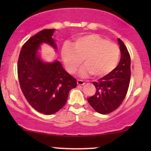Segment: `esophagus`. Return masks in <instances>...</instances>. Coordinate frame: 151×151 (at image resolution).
<instances>
[{"label":"esophagus","mask_w":151,"mask_h":151,"mask_svg":"<svg viewBox=\"0 0 151 151\" xmlns=\"http://www.w3.org/2000/svg\"><path fill=\"white\" fill-rule=\"evenodd\" d=\"M77 84H78V85H84V84H85V82H84V81H83V80H78Z\"/></svg>","instance_id":"obj_1"}]
</instances>
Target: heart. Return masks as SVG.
Segmentation results:
<instances>
[{
	"label": "heart",
	"instance_id": "obj_1",
	"mask_svg": "<svg viewBox=\"0 0 151 151\" xmlns=\"http://www.w3.org/2000/svg\"><path fill=\"white\" fill-rule=\"evenodd\" d=\"M119 54L116 44L96 34L81 37L72 44L66 42L61 51L62 58L69 73H75L83 60L85 65L80 70V74L86 76L91 73L95 77H103L110 73L118 63Z\"/></svg>",
	"mask_w": 151,
	"mask_h": 151
}]
</instances>
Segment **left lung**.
Returning a JSON list of instances; mask_svg holds the SVG:
<instances>
[{
    "instance_id": "obj_1",
    "label": "left lung",
    "mask_w": 151,
    "mask_h": 151,
    "mask_svg": "<svg viewBox=\"0 0 151 151\" xmlns=\"http://www.w3.org/2000/svg\"><path fill=\"white\" fill-rule=\"evenodd\" d=\"M121 51L118 65L110 73L93 82L94 96L88 98L92 108L100 114H108L120 106L127 93L131 78V57L125 45L117 39Z\"/></svg>"
}]
</instances>
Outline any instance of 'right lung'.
I'll use <instances>...</instances> for the list:
<instances>
[{"mask_svg": "<svg viewBox=\"0 0 151 151\" xmlns=\"http://www.w3.org/2000/svg\"><path fill=\"white\" fill-rule=\"evenodd\" d=\"M54 29L39 32L22 46L18 61V76L26 100L35 110L51 115L66 104L68 95L77 81L64 69L59 61L46 63L38 51L41 45H51L58 50L52 38Z\"/></svg>", "mask_w": 151, "mask_h": 151, "instance_id": "obj_1", "label": "right lung"}]
</instances>
